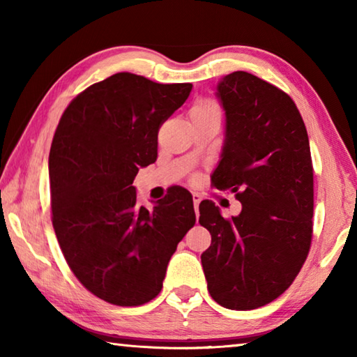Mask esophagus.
Wrapping results in <instances>:
<instances>
[{
	"instance_id": "obj_1",
	"label": "esophagus",
	"mask_w": 357,
	"mask_h": 357,
	"mask_svg": "<svg viewBox=\"0 0 357 357\" xmlns=\"http://www.w3.org/2000/svg\"><path fill=\"white\" fill-rule=\"evenodd\" d=\"M192 200H193V206H195V213L198 217V204H200V202H202V197L198 195V193H192Z\"/></svg>"
}]
</instances>
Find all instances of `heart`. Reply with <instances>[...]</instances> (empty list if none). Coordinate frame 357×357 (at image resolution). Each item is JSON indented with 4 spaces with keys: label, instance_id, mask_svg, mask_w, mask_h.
Listing matches in <instances>:
<instances>
[{
    "label": "heart",
    "instance_id": "heart-1",
    "mask_svg": "<svg viewBox=\"0 0 357 357\" xmlns=\"http://www.w3.org/2000/svg\"><path fill=\"white\" fill-rule=\"evenodd\" d=\"M192 113H217L219 114V108L214 104V102L211 100H202L198 102V104L192 108Z\"/></svg>",
    "mask_w": 357,
    "mask_h": 357
}]
</instances>
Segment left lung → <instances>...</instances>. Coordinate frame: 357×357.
Returning a JSON list of instances; mask_svg holds the SVG:
<instances>
[{
  "instance_id": "left-lung-1",
  "label": "left lung",
  "mask_w": 357,
  "mask_h": 357,
  "mask_svg": "<svg viewBox=\"0 0 357 357\" xmlns=\"http://www.w3.org/2000/svg\"><path fill=\"white\" fill-rule=\"evenodd\" d=\"M225 110V142L211 183L234 193L239 215L223 219L200 203L211 233L202 253L208 291L231 310H253L285 291L304 264L313 231V167L309 137L287 93L249 72L217 84Z\"/></svg>"
}]
</instances>
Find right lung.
I'll list each match as a JSON object with an SVG mask.
<instances>
[{
    "mask_svg": "<svg viewBox=\"0 0 357 357\" xmlns=\"http://www.w3.org/2000/svg\"><path fill=\"white\" fill-rule=\"evenodd\" d=\"M190 91V83L119 72L78 94L59 119L48 155L53 228L74 275L110 304L154 299L179 241L195 225L184 187L149 211L138 206L132 185L155 162L160 126Z\"/></svg>",
    "mask_w": 357,
    "mask_h": 357,
    "instance_id": "add662e5",
    "label": "right lung"
}]
</instances>
